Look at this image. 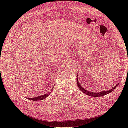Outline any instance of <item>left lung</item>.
<instances>
[{"instance_id": "obj_1", "label": "left lung", "mask_w": 128, "mask_h": 128, "mask_svg": "<svg viewBox=\"0 0 128 128\" xmlns=\"http://www.w3.org/2000/svg\"><path fill=\"white\" fill-rule=\"evenodd\" d=\"M77 85L78 86V87L80 88V90L82 91V92L84 93L86 95L91 96V97H102L103 96H105L107 94H109V93L112 92V91H113L116 88V87L118 86L119 84V83H118L113 88H112L111 90H105L104 91H102V92H90L89 90H87L85 89H84L82 86L80 84V83L78 82V78L77 80Z\"/></svg>"}]
</instances>
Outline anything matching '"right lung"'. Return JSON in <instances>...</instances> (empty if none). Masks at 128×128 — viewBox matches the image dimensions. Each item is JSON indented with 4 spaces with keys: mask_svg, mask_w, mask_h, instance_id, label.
I'll use <instances>...</instances> for the list:
<instances>
[{
    "mask_svg": "<svg viewBox=\"0 0 128 128\" xmlns=\"http://www.w3.org/2000/svg\"><path fill=\"white\" fill-rule=\"evenodd\" d=\"M51 93H46L45 94H44L42 96H39L38 97H33V98H28V99H29L30 100H32L34 101H36V100H38V101H40L41 100H43L44 99H45L47 97H48V96L50 95V94Z\"/></svg>",
    "mask_w": 128,
    "mask_h": 128,
    "instance_id": "add662e5",
    "label": "right lung"
}]
</instances>
